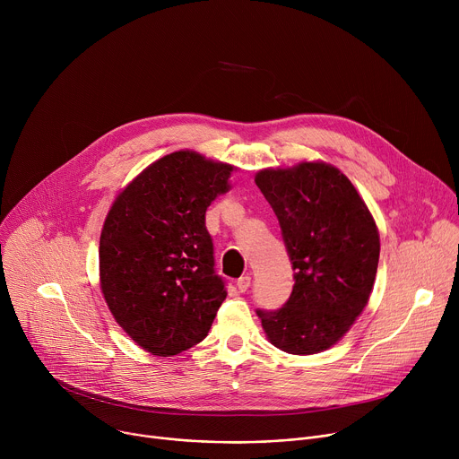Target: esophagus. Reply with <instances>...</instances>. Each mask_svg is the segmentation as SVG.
<instances>
[{
    "label": "esophagus",
    "mask_w": 459,
    "mask_h": 459,
    "mask_svg": "<svg viewBox=\"0 0 459 459\" xmlns=\"http://www.w3.org/2000/svg\"><path fill=\"white\" fill-rule=\"evenodd\" d=\"M236 287H238L239 292H245V290L250 287V276H248V274L241 276V278L236 281Z\"/></svg>",
    "instance_id": "1"
}]
</instances>
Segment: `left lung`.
Segmentation results:
<instances>
[{
  "mask_svg": "<svg viewBox=\"0 0 459 459\" xmlns=\"http://www.w3.org/2000/svg\"><path fill=\"white\" fill-rule=\"evenodd\" d=\"M278 216L294 289L276 312L257 310L267 340L310 356L336 345L368 303L379 261L376 221L351 179L325 161L261 169L254 178Z\"/></svg>",
  "mask_w": 459,
  "mask_h": 459,
  "instance_id": "obj_1",
  "label": "left lung"
}]
</instances>
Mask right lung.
Segmentation results:
<instances>
[{
    "label": "right lung",
    "instance_id": "obj_1",
    "mask_svg": "<svg viewBox=\"0 0 459 459\" xmlns=\"http://www.w3.org/2000/svg\"><path fill=\"white\" fill-rule=\"evenodd\" d=\"M234 170L176 151L123 186L105 218L101 294L126 336L154 356H176L205 340L227 298L205 212L230 190Z\"/></svg>",
    "mask_w": 459,
    "mask_h": 459
}]
</instances>
